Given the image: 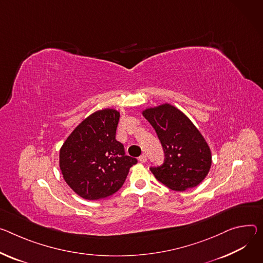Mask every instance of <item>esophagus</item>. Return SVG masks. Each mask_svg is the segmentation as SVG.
<instances>
[{"instance_id":"obj_1","label":"esophagus","mask_w":263,"mask_h":263,"mask_svg":"<svg viewBox=\"0 0 263 263\" xmlns=\"http://www.w3.org/2000/svg\"><path fill=\"white\" fill-rule=\"evenodd\" d=\"M138 159H139V161H140L141 163H145V162L147 161V155H146V154H141Z\"/></svg>"}]
</instances>
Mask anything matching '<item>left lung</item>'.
<instances>
[{"label":"left lung","instance_id":"1","mask_svg":"<svg viewBox=\"0 0 263 263\" xmlns=\"http://www.w3.org/2000/svg\"><path fill=\"white\" fill-rule=\"evenodd\" d=\"M141 113L155 129L165 156L161 166L150 168L155 178L177 192L197 186L212 165L211 149L200 131L182 111L168 103Z\"/></svg>","mask_w":263,"mask_h":263}]
</instances>
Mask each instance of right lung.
Masks as SVG:
<instances>
[{
  "instance_id": "right-lung-1",
  "label": "right lung",
  "mask_w": 263,
  "mask_h": 263,
  "mask_svg": "<svg viewBox=\"0 0 263 263\" xmlns=\"http://www.w3.org/2000/svg\"><path fill=\"white\" fill-rule=\"evenodd\" d=\"M119 111L98 110L86 117L60 149V169L66 183L87 200L106 198L122 187L137 160L125 155L115 139Z\"/></svg>"
}]
</instances>
